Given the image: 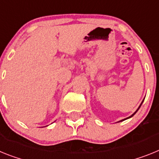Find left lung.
I'll use <instances>...</instances> for the list:
<instances>
[{"instance_id":"1","label":"left lung","mask_w":159,"mask_h":159,"mask_svg":"<svg viewBox=\"0 0 159 159\" xmlns=\"http://www.w3.org/2000/svg\"><path fill=\"white\" fill-rule=\"evenodd\" d=\"M143 101H144V99H143ZM143 102H142V103H141V105H140V106H139V108H138V110H136V111H135V112H134V114H132V115H131V116H129V117H128V118H125V119H122V120H121V121H124V120H125V119H128V118H131V117H133V116H134V114H136V113H137V111H138V110H139V108H140V107H141V106H142V104H143Z\"/></svg>"}]
</instances>
